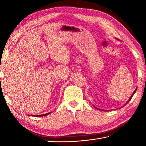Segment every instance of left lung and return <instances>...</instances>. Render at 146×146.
<instances>
[{
  "label": "left lung",
  "instance_id": "1",
  "mask_svg": "<svg viewBox=\"0 0 146 146\" xmlns=\"http://www.w3.org/2000/svg\"><path fill=\"white\" fill-rule=\"evenodd\" d=\"M136 90H137V89H135V91H134V93H133V94H132V96H131V98H130L129 99V100L127 101V103H126V104H127V103H129V102L130 100H131V98H132V97H133V95H134V94H135V92H136ZM95 108H96V107H95ZM97 109H98V108H97ZM99 110H100V109H99Z\"/></svg>",
  "mask_w": 146,
  "mask_h": 146
}]
</instances>
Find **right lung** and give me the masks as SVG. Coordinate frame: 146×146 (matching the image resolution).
Wrapping results in <instances>:
<instances>
[{
    "mask_svg": "<svg viewBox=\"0 0 146 146\" xmlns=\"http://www.w3.org/2000/svg\"><path fill=\"white\" fill-rule=\"evenodd\" d=\"M49 113H51V112L48 113H46V114L39 115H33V116H36V117H42V116H46V115H48V114H49Z\"/></svg>",
    "mask_w": 146,
    "mask_h": 146,
    "instance_id": "obj_1",
    "label": "right lung"
}]
</instances>
